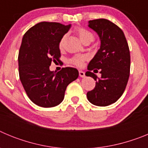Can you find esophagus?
<instances>
[{
  "instance_id": "obj_1",
  "label": "esophagus",
  "mask_w": 148,
  "mask_h": 148,
  "mask_svg": "<svg viewBox=\"0 0 148 148\" xmlns=\"http://www.w3.org/2000/svg\"><path fill=\"white\" fill-rule=\"evenodd\" d=\"M79 76L80 77H84L85 76V73L84 72H83L82 70H79Z\"/></svg>"
}]
</instances>
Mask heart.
<instances>
[{
	"mask_svg": "<svg viewBox=\"0 0 148 148\" xmlns=\"http://www.w3.org/2000/svg\"><path fill=\"white\" fill-rule=\"evenodd\" d=\"M75 32L78 35V37H79V38H80L81 41L82 43H84L85 41H90V42H91V41L93 40V35H92V34L90 32H89L88 30L85 29L81 28V27L77 28L75 29ZM65 40H66V35H64L59 41L60 49H62L63 47H64ZM85 59L86 57L84 56L76 55V56H74L73 57H72L69 60V62L70 64H72L75 65L77 66H82L83 65L84 61H85Z\"/></svg>",
	"mask_w": 148,
	"mask_h": 148,
	"instance_id": "heart-1",
	"label": "heart"
}]
</instances>
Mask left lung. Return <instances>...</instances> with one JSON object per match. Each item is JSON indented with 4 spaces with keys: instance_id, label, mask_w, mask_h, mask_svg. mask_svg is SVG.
<instances>
[{
    "instance_id": "obj_1",
    "label": "left lung",
    "mask_w": 148,
    "mask_h": 148,
    "mask_svg": "<svg viewBox=\"0 0 148 148\" xmlns=\"http://www.w3.org/2000/svg\"><path fill=\"white\" fill-rule=\"evenodd\" d=\"M88 27L97 32L101 46L85 73L96 82L95 88L87 92V99L94 105L105 107L116 102L126 88L130 76V50L123 31L113 22L95 19L89 21ZM98 69L101 78L91 72Z\"/></svg>"
}]
</instances>
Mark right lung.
<instances>
[{
  "mask_svg": "<svg viewBox=\"0 0 148 148\" xmlns=\"http://www.w3.org/2000/svg\"><path fill=\"white\" fill-rule=\"evenodd\" d=\"M71 25L40 22L24 34L18 54V70L28 97L36 105L52 108L64 100L69 84L78 77L73 67L50 71L52 61H59V41Z\"/></svg>",
  "mask_w": 148,
  "mask_h": 148,
  "instance_id": "add662e5",
  "label": "right lung"
}]
</instances>
